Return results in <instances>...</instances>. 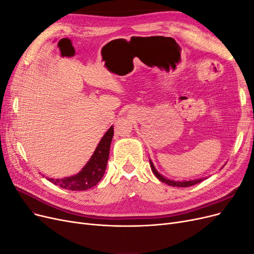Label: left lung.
Segmentation results:
<instances>
[{
    "instance_id": "left-lung-1",
    "label": "left lung",
    "mask_w": 254,
    "mask_h": 254,
    "mask_svg": "<svg viewBox=\"0 0 254 254\" xmlns=\"http://www.w3.org/2000/svg\"><path fill=\"white\" fill-rule=\"evenodd\" d=\"M150 167H151V171H152V173L156 175V177L157 178L160 180V181H162V182H164V183H166V184H168V186H172V187H178V188H188V187H191V186H194V184H197V183H199V182H201L202 181V179H198V180H193V181H182V182H180V181H173V180H168V179H166V178H164L163 176H161L157 171H156V168H155V166H153V164H152V162L150 161Z\"/></svg>"
}]
</instances>
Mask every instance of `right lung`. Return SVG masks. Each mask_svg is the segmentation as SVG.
I'll return each instance as SVG.
<instances>
[{
	"label": "right lung",
	"instance_id": "obj_1",
	"mask_svg": "<svg viewBox=\"0 0 254 254\" xmlns=\"http://www.w3.org/2000/svg\"><path fill=\"white\" fill-rule=\"evenodd\" d=\"M113 137V126L109 128L108 131L103 136V139L97 145V147L91 157L89 162L86 164L81 172L77 175L67 177L64 179H50L52 183L71 190H86L93 188L102 180L105 174L107 162L109 159L110 144Z\"/></svg>",
	"mask_w": 254,
	"mask_h": 254
}]
</instances>
